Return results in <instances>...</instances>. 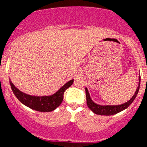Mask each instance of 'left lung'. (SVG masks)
Returning <instances> with one entry per match:
<instances>
[{
  "mask_svg": "<svg viewBox=\"0 0 147 147\" xmlns=\"http://www.w3.org/2000/svg\"><path fill=\"white\" fill-rule=\"evenodd\" d=\"M138 80H139V81H138V87H137V89H136L134 95L132 96V98L129 99V101H127V102H125L123 103V104L118 105H99V104H96V103H95L92 100L91 96H90L89 92H88V88L86 87V103L88 108H89L93 113H94L95 114L102 115V116H111V115L116 114V113L122 111H124V110H125L126 108H127L128 107H129V105L133 102V100L136 99V96L138 94L140 88V83H141V77L140 76L138 77Z\"/></svg>",
  "mask_w": 147,
  "mask_h": 147,
  "instance_id": "8db88e82",
  "label": "left lung"
}]
</instances>
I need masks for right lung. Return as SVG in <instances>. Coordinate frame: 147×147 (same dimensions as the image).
I'll return each mask as SVG.
<instances>
[{
  "label": "right lung",
  "mask_w": 147,
  "mask_h": 147,
  "mask_svg": "<svg viewBox=\"0 0 147 147\" xmlns=\"http://www.w3.org/2000/svg\"><path fill=\"white\" fill-rule=\"evenodd\" d=\"M74 82V79L69 80L61 87L57 92L52 95L48 96H34L21 92L13 84L9 79V83L11 90L16 97L23 105L31 109L35 110L39 112H51L54 111L61 104L64 99V93L66 90L70 87Z\"/></svg>",
  "instance_id": "1"
}]
</instances>
